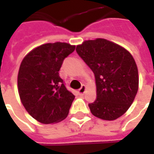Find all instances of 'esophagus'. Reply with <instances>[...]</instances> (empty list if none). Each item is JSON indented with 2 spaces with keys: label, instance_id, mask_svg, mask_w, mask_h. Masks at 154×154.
Masks as SVG:
<instances>
[{
  "label": "esophagus",
  "instance_id": "obj_1",
  "mask_svg": "<svg viewBox=\"0 0 154 154\" xmlns=\"http://www.w3.org/2000/svg\"><path fill=\"white\" fill-rule=\"evenodd\" d=\"M85 91H86V86H85V85H82V87L79 89V91H78V92H79L80 95H82V94H84V92H85Z\"/></svg>",
  "mask_w": 154,
  "mask_h": 154
}]
</instances>
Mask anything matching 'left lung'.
Listing matches in <instances>:
<instances>
[{
  "label": "left lung",
  "instance_id": "left-lung-1",
  "mask_svg": "<svg viewBox=\"0 0 154 154\" xmlns=\"http://www.w3.org/2000/svg\"><path fill=\"white\" fill-rule=\"evenodd\" d=\"M76 51L95 75L97 100L88 105L91 114L105 120L123 116L139 89L138 67L132 55L105 38L84 41Z\"/></svg>",
  "mask_w": 154,
  "mask_h": 154
}]
</instances>
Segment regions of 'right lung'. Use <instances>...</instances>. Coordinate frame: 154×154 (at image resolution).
Returning a JSON list of instances; mask_svg holds the SVG:
<instances>
[{"label": "right lung", "mask_w": 154, "mask_h": 154, "mask_svg": "<svg viewBox=\"0 0 154 154\" xmlns=\"http://www.w3.org/2000/svg\"><path fill=\"white\" fill-rule=\"evenodd\" d=\"M75 46L57 42L30 51L22 60L18 91L25 110L38 122L53 124L68 115L75 96L67 90L59 70Z\"/></svg>", "instance_id": "obj_1"}]
</instances>
